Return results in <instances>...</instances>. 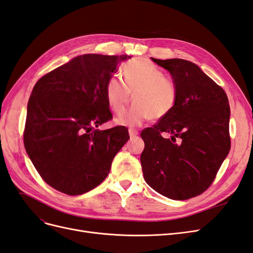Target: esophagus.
<instances>
[{"label":"esophagus","mask_w":253,"mask_h":253,"mask_svg":"<svg viewBox=\"0 0 253 253\" xmlns=\"http://www.w3.org/2000/svg\"><path fill=\"white\" fill-rule=\"evenodd\" d=\"M128 134H129V137H131V138H134V137H136L137 135H138V132H137L136 129H134V128H129L128 129Z\"/></svg>","instance_id":"34e87169"}]
</instances>
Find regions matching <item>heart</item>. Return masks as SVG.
<instances>
[{
    "mask_svg": "<svg viewBox=\"0 0 253 253\" xmlns=\"http://www.w3.org/2000/svg\"><path fill=\"white\" fill-rule=\"evenodd\" d=\"M121 80L117 76L105 84V97L110 109L121 114L131 101L134 105L116 119L121 126H138L149 118L158 120L169 115L178 98V87L165 73L144 59H134L122 67Z\"/></svg>",
    "mask_w": 253,
    "mask_h": 253,
    "instance_id": "1",
    "label": "heart"
}]
</instances>
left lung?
Here are the masks:
<instances>
[{"label":"left lung","instance_id":"1","mask_svg":"<svg viewBox=\"0 0 253 253\" xmlns=\"http://www.w3.org/2000/svg\"><path fill=\"white\" fill-rule=\"evenodd\" d=\"M152 60L170 72L178 98L169 115L140 134L143 177L159 194L174 201L189 200L211 186L230 151L228 97L190 61Z\"/></svg>","mask_w":253,"mask_h":253}]
</instances>
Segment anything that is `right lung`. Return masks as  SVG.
I'll use <instances>...</instances> for the list:
<instances>
[{
    "label": "right lung",
    "instance_id": "add662e5",
    "mask_svg": "<svg viewBox=\"0 0 253 253\" xmlns=\"http://www.w3.org/2000/svg\"><path fill=\"white\" fill-rule=\"evenodd\" d=\"M131 57L78 56L38 80L27 104L24 145L42 179L67 195L93 190L129 139L127 128L96 127L113 118L105 84Z\"/></svg>",
    "mask_w": 253,
    "mask_h": 253
}]
</instances>
